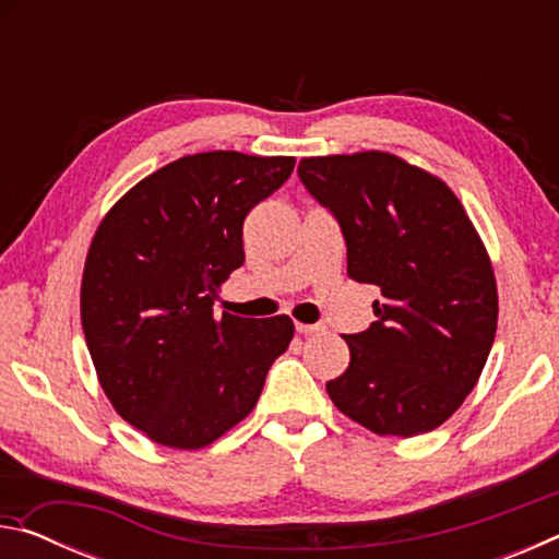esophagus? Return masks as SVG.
<instances>
[{"mask_svg":"<svg viewBox=\"0 0 559 559\" xmlns=\"http://www.w3.org/2000/svg\"><path fill=\"white\" fill-rule=\"evenodd\" d=\"M296 330L300 335H313V333H320V330H323V325H318V323H313V325H308V323H296Z\"/></svg>","mask_w":559,"mask_h":559,"instance_id":"obj_1","label":"esophagus"}]
</instances>
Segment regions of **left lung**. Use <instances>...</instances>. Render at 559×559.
I'll use <instances>...</instances> for the list:
<instances>
[{
    "label": "left lung",
    "instance_id": "left-lung-1",
    "mask_svg": "<svg viewBox=\"0 0 559 559\" xmlns=\"http://www.w3.org/2000/svg\"><path fill=\"white\" fill-rule=\"evenodd\" d=\"M298 177L343 229L347 276L382 293L374 323L345 335L349 365L325 384L330 400L380 437L433 431L476 386L496 337L476 226L439 177L380 150L302 157Z\"/></svg>",
    "mask_w": 559,
    "mask_h": 559
}]
</instances>
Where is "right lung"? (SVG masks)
Returning a JSON list of instances; mask_svg holds the SVG:
<instances>
[{
    "label": "right lung",
    "mask_w": 559,
    "mask_h": 559,
    "mask_svg": "<svg viewBox=\"0 0 559 559\" xmlns=\"http://www.w3.org/2000/svg\"><path fill=\"white\" fill-rule=\"evenodd\" d=\"M296 157L214 150L159 167L120 197L93 236L81 323L103 392L147 439L204 449L257 406L293 320L214 316L243 263V219Z\"/></svg>",
    "instance_id": "1"
}]
</instances>
